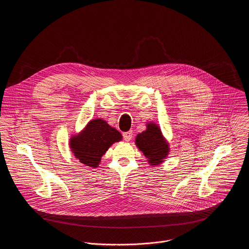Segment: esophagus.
Here are the masks:
<instances>
[{
  "mask_svg": "<svg viewBox=\"0 0 249 249\" xmlns=\"http://www.w3.org/2000/svg\"><path fill=\"white\" fill-rule=\"evenodd\" d=\"M123 136H124V139L126 142H129V141L132 139V137H133V135H132V131L130 130V131L124 132V133L123 134Z\"/></svg>",
  "mask_w": 249,
  "mask_h": 249,
  "instance_id": "obj_1",
  "label": "esophagus"
}]
</instances>
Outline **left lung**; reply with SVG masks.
<instances>
[{
	"label": "left lung",
	"mask_w": 249,
	"mask_h": 249,
	"mask_svg": "<svg viewBox=\"0 0 249 249\" xmlns=\"http://www.w3.org/2000/svg\"><path fill=\"white\" fill-rule=\"evenodd\" d=\"M135 143L147 158L150 166H158L164 162L170 152L169 142L165 139L160 126L154 123H147L146 129L136 136Z\"/></svg>",
	"instance_id": "obj_1"
}]
</instances>
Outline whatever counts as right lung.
<instances>
[{"instance_id":"right-lung-1","label":"right lung","mask_w":249,"mask_h":249,"mask_svg":"<svg viewBox=\"0 0 249 249\" xmlns=\"http://www.w3.org/2000/svg\"><path fill=\"white\" fill-rule=\"evenodd\" d=\"M122 139V134L105 120L94 119L79 133L71 136L69 145L74 157L81 164L97 168L108 148Z\"/></svg>"}]
</instances>
